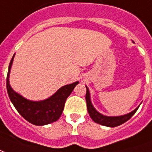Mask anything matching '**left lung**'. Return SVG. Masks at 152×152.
I'll list each match as a JSON object with an SVG mask.
<instances>
[{"label":"left lung","instance_id":"1","mask_svg":"<svg viewBox=\"0 0 152 152\" xmlns=\"http://www.w3.org/2000/svg\"><path fill=\"white\" fill-rule=\"evenodd\" d=\"M87 92H86V102H87V108H88V112L89 114L90 118L93 119V121L95 122L96 123H98L102 126H109V127H115L119 125H122V123L126 122L128 121L132 116H133L135 113L137 111L139 106L135 108L133 111H132L129 113L124 114L122 116H105L103 114L100 113L98 112L96 108L94 107L93 103L91 102V97H90V93L88 88L86 86Z\"/></svg>","mask_w":152,"mask_h":152}]
</instances>
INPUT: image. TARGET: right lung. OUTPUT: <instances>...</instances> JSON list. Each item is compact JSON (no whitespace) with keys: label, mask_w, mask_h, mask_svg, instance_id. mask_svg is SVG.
I'll return each instance as SVG.
<instances>
[{"label":"right lung","mask_w":152,"mask_h":152,"mask_svg":"<svg viewBox=\"0 0 152 152\" xmlns=\"http://www.w3.org/2000/svg\"><path fill=\"white\" fill-rule=\"evenodd\" d=\"M15 54L10 60L6 78V88L10 101L23 118L36 126H44L56 122L60 118L67 98L69 96L78 82L61 87L50 98L41 101H32L24 98L13 90L10 84V73Z\"/></svg>","instance_id":"add662e5"}]
</instances>
